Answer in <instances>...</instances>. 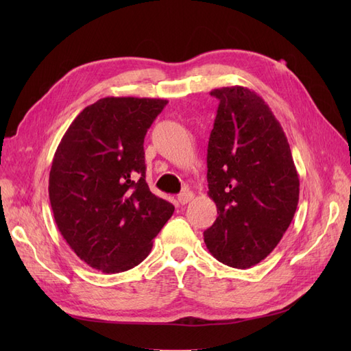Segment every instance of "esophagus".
I'll return each instance as SVG.
<instances>
[{"mask_svg": "<svg viewBox=\"0 0 351 351\" xmlns=\"http://www.w3.org/2000/svg\"><path fill=\"white\" fill-rule=\"evenodd\" d=\"M177 199H178L180 205H187L189 202H192L195 199V195H193V192H190V190H184L183 193L178 195Z\"/></svg>", "mask_w": 351, "mask_h": 351, "instance_id": "obj_1", "label": "esophagus"}]
</instances>
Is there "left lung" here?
I'll return each mask as SVG.
<instances>
[{
	"label": "left lung",
	"instance_id": "1",
	"mask_svg": "<svg viewBox=\"0 0 351 351\" xmlns=\"http://www.w3.org/2000/svg\"><path fill=\"white\" fill-rule=\"evenodd\" d=\"M219 101L208 143V195L218 217L205 230L217 261L246 269L275 249L299 204V174L271 108L243 86L214 89Z\"/></svg>",
	"mask_w": 351,
	"mask_h": 351
}]
</instances>
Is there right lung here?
I'll return each mask as SVG.
<instances>
[{"mask_svg": "<svg viewBox=\"0 0 351 351\" xmlns=\"http://www.w3.org/2000/svg\"><path fill=\"white\" fill-rule=\"evenodd\" d=\"M167 99L102 98L84 108L57 147L49 202L61 236L89 267L117 274L149 254L174 206L146 183L143 142Z\"/></svg>", "mask_w": 351, "mask_h": 351, "instance_id": "add662e5", "label": "right lung"}]
</instances>
